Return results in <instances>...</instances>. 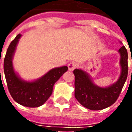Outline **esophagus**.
<instances>
[{
    "mask_svg": "<svg viewBox=\"0 0 132 132\" xmlns=\"http://www.w3.org/2000/svg\"><path fill=\"white\" fill-rule=\"evenodd\" d=\"M76 67H77V63L74 62V61L70 62L68 64V68H69V70H70V71H73Z\"/></svg>",
    "mask_w": 132,
    "mask_h": 132,
    "instance_id": "1",
    "label": "esophagus"
}]
</instances>
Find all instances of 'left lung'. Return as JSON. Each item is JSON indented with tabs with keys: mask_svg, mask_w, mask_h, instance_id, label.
<instances>
[{
	"mask_svg": "<svg viewBox=\"0 0 132 132\" xmlns=\"http://www.w3.org/2000/svg\"><path fill=\"white\" fill-rule=\"evenodd\" d=\"M122 72L116 83L108 88H100L92 82L88 75L81 69H75V97L83 107L91 110H100L114 104L119 97L128 75V54L122 46L119 49ZM132 61V59H131Z\"/></svg>",
	"mask_w": 132,
	"mask_h": 132,
	"instance_id": "left-lung-1",
	"label": "left lung"
}]
</instances>
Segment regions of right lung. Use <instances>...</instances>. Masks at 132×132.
<instances>
[{
    "label": "right lung",
    "mask_w": 132,
    "mask_h": 132,
    "mask_svg": "<svg viewBox=\"0 0 132 132\" xmlns=\"http://www.w3.org/2000/svg\"><path fill=\"white\" fill-rule=\"evenodd\" d=\"M20 37L21 35L19 34L11 42L5 56L3 69L7 88L13 100L20 105L28 108H37L43 105L51 96L54 83L67 71L68 67L65 66L52 69L41 78L32 82L22 80L14 71L12 62Z\"/></svg>",
    "instance_id": "right-lung-1"
}]
</instances>
